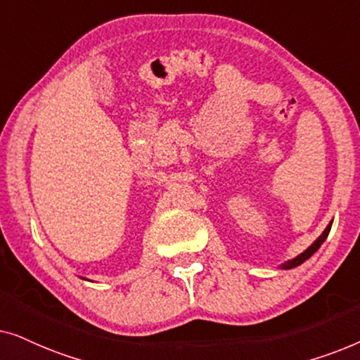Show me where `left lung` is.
<instances>
[{
    "mask_svg": "<svg viewBox=\"0 0 360 360\" xmlns=\"http://www.w3.org/2000/svg\"><path fill=\"white\" fill-rule=\"evenodd\" d=\"M331 224H333V221L331 223L328 224V228L323 231V234L319 236V238L314 240V243L309 245V248L304 250V252H302L300 255H297V257L295 259H292V260H287V262L285 264H282L280 265V269H283V270H288V269H293V267H298V265H302L304 260H308L309 257H311V255L316 252V250L321 248V244L324 243V240H326V238H328V234H329V231H331Z\"/></svg>",
    "mask_w": 360,
    "mask_h": 360,
    "instance_id": "obj_1",
    "label": "left lung"
}]
</instances>
